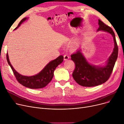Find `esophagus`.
<instances>
[{
	"instance_id": "obj_1",
	"label": "esophagus",
	"mask_w": 124,
	"mask_h": 124,
	"mask_svg": "<svg viewBox=\"0 0 124 124\" xmlns=\"http://www.w3.org/2000/svg\"><path fill=\"white\" fill-rule=\"evenodd\" d=\"M63 58H64V60H68V59L69 58V56L68 55V54H65L63 55Z\"/></svg>"
}]
</instances>
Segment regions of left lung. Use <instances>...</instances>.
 <instances>
[{
    "mask_svg": "<svg viewBox=\"0 0 124 124\" xmlns=\"http://www.w3.org/2000/svg\"><path fill=\"white\" fill-rule=\"evenodd\" d=\"M99 31H103L110 33L113 36L115 47L107 65L104 67H96L90 65L81 52L77 50L71 55V59L75 64V68L72 76L75 81L83 86L92 87L101 85L109 78L115 66L118 55V46L116 37L112 28L99 20Z\"/></svg>",
    "mask_w": 124,
    "mask_h": 124,
    "instance_id": "obj_1",
    "label": "left lung"
}]
</instances>
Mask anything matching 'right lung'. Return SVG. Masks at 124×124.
I'll list each match as a JSON object with an SVG mask.
<instances>
[{
    "label": "right lung",
    "mask_w": 124,
    "mask_h": 124,
    "mask_svg": "<svg viewBox=\"0 0 124 124\" xmlns=\"http://www.w3.org/2000/svg\"><path fill=\"white\" fill-rule=\"evenodd\" d=\"M26 19V18H24L22 19L18 24V26L15 28L14 30L16 29L20 25L21 23ZM63 59V56L62 55H60L56 59L47 64V66H46V67L37 75L32 76H26L20 75L15 70L9 61L8 54V53L7 54L8 62L9 66L11 67L17 80L22 85L32 89L41 88L45 87L51 81L53 77L54 70L59 64L62 62Z\"/></svg>",
    "instance_id": "obj_1"
}]
</instances>
